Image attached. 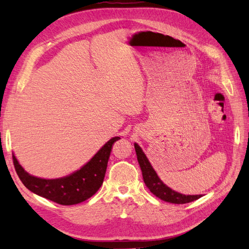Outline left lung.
Returning <instances> with one entry per match:
<instances>
[{"mask_svg": "<svg viewBox=\"0 0 249 249\" xmlns=\"http://www.w3.org/2000/svg\"><path fill=\"white\" fill-rule=\"evenodd\" d=\"M135 150L137 153L138 162L142 173L143 182L156 197L163 201L174 204H185L195 201L202 197V195H183L181 193L175 192L174 190L166 186L160 180L157 173L151 166L149 160L137 143H135Z\"/></svg>", "mask_w": 249, "mask_h": 249, "instance_id": "8db88e82", "label": "left lung"}]
</instances>
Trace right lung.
Instances as JSON below:
<instances>
[{
    "instance_id": "1",
    "label": "right lung",
    "mask_w": 249,
    "mask_h": 249,
    "mask_svg": "<svg viewBox=\"0 0 249 249\" xmlns=\"http://www.w3.org/2000/svg\"><path fill=\"white\" fill-rule=\"evenodd\" d=\"M120 139H110L80 170L61 179L46 180L31 176L25 172L14 155L13 163L20 180L31 192L60 205H74L98 191L104 183L112 144Z\"/></svg>"
}]
</instances>
